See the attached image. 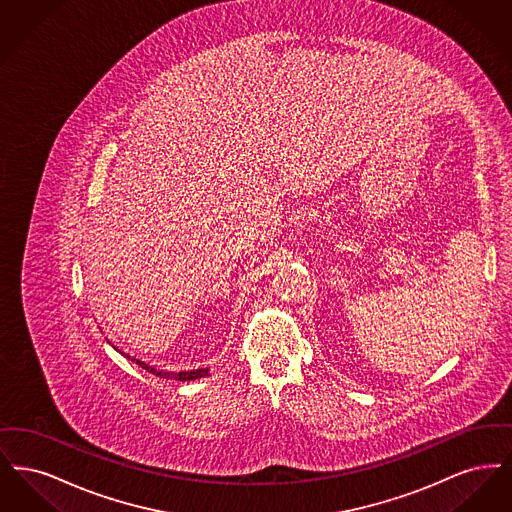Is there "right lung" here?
<instances>
[{
    "label": "right lung",
    "instance_id": "1",
    "mask_svg": "<svg viewBox=\"0 0 512 512\" xmlns=\"http://www.w3.org/2000/svg\"><path fill=\"white\" fill-rule=\"evenodd\" d=\"M109 341V340H107ZM111 343V341H109ZM113 345V343H111ZM115 347V345H113ZM117 349V347H115ZM119 351V349H117ZM121 355H124L128 361H132V363H136V365L142 366V368H146L147 372H151V374H155V376H159V378H171V380H180V382H190V380H197V378H205V376H209V366L207 368H194V370H180V372H171V370H159V368H155V366L147 365L144 361H140V359H134V357H130L128 353H122L119 351Z\"/></svg>",
    "mask_w": 512,
    "mask_h": 512
}]
</instances>
